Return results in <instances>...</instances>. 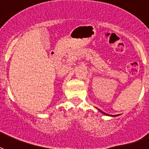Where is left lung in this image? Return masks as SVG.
Wrapping results in <instances>:
<instances>
[{
    "mask_svg": "<svg viewBox=\"0 0 149 149\" xmlns=\"http://www.w3.org/2000/svg\"><path fill=\"white\" fill-rule=\"evenodd\" d=\"M101 112H102V111H101ZM102 113H104V114H107V113H104V112H102ZM114 116H117V115H114Z\"/></svg>",
    "mask_w": 149,
    "mask_h": 149,
    "instance_id": "1",
    "label": "left lung"
}]
</instances>
